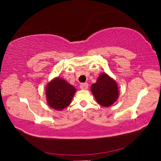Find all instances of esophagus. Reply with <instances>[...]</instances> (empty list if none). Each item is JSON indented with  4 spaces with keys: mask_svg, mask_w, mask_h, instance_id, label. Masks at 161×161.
Wrapping results in <instances>:
<instances>
[{
    "mask_svg": "<svg viewBox=\"0 0 161 161\" xmlns=\"http://www.w3.org/2000/svg\"><path fill=\"white\" fill-rule=\"evenodd\" d=\"M88 87V84L87 83H82L80 84V88L82 90H86Z\"/></svg>",
    "mask_w": 161,
    "mask_h": 161,
    "instance_id": "esophagus-1",
    "label": "esophagus"
}]
</instances>
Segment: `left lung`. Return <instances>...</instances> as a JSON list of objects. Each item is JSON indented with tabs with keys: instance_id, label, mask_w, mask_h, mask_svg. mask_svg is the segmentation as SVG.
Masks as SVG:
<instances>
[{
	"instance_id": "1",
	"label": "left lung",
	"mask_w": 161,
	"mask_h": 161,
	"mask_svg": "<svg viewBox=\"0 0 161 161\" xmlns=\"http://www.w3.org/2000/svg\"><path fill=\"white\" fill-rule=\"evenodd\" d=\"M92 93L98 104L108 107L117 101L119 90L117 82L107 73H102L91 86Z\"/></svg>"
}]
</instances>
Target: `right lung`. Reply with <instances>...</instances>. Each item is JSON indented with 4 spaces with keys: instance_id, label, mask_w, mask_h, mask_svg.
Here are the masks:
<instances>
[{
    "instance_id": "right-lung-1",
    "label": "right lung",
    "mask_w": 161,
    "mask_h": 161,
    "mask_svg": "<svg viewBox=\"0 0 161 161\" xmlns=\"http://www.w3.org/2000/svg\"><path fill=\"white\" fill-rule=\"evenodd\" d=\"M76 89L73 85L60 77H55L46 85L47 103L54 110L61 111L71 103Z\"/></svg>"
}]
</instances>
